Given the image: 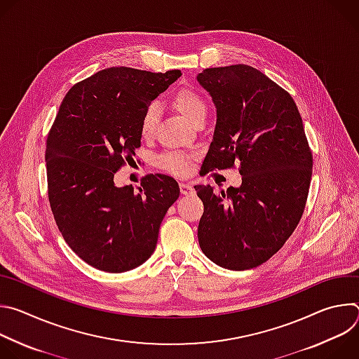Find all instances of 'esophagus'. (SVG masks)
<instances>
[{
    "label": "esophagus",
    "instance_id": "esophagus-1",
    "mask_svg": "<svg viewBox=\"0 0 359 359\" xmlns=\"http://www.w3.org/2000/svg\"><path fill=\"white\" fill-rule=\"evenodd\" d=\"M179 186H180V193H182V194H184V196H191V194H194V189H193L191 184L182 182Z\"/></svg>",
    "mask_w": 359,
    "mask_h": 359
}]
</instances>
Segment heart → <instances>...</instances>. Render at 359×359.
Returning <instances> with one entry per match:
<instances>
[{
    "label": "heart",
    "instance_id": "b5f03b06",
    "mask_svg": "<svg viewBox=\"0 0 359 359\" xmlns=\"http://www.w3.org/2000/svg\"><path fill=\"white\" fill-rule=\"evenodd\" d=\"M170 105L175 111L183 115L191 125L198 121H204L208 114V105L204 99L191 88H180L177 89L172 97ZM159 112L155 105H149L140 118L139 132L144 139H150L156 132ZM159 165L175 175H187L190 170V156L182 151H170L159 159Z\"/></svg>",
    "mask_w": 359,
    "mask_h": 359
}]
</instances>
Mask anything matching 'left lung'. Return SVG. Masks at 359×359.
Masks as SVG:
<instances>
[{"label":"left lung","mask_w":359,"mask_h":359,"mask_svg":"<svg viewBox=\"0 0 359 359\" xmlns=\"http://www.w3.org/2000/svg\"><path fill=\"white\" fill-rule=\"evenodd\" d=\"M216 105L213 142L204 175L233 168L241 186L215 191L194 186L204 212L197 237L220 267L243 271L262 266L298 226L309 197L313 153L291 95L248 65L208 68L197 75Z\"/></svg>","instance_id":"obj_1"}]
</instances>
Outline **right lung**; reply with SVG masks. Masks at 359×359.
<instances>
[{
  "mask_svg": "<svg viewBox=\"0 0 359 359\" xmlns=\"http://www.w3.org/2000/svg\"><path fill=\"white\" fill-rule=\"evenodd\" d=\"M182 72L102 69L65 95L46 139L48 198L64 240L89 266L123 273L156 248L161 223L177 200V182L149 175L135 191L115 173L140 147L139 122L150 102Z\"/></svg>",
  "mask_w": 359,
  "mask_h": 359,
  "instance_id": "obj_1",
  "label": "right lung"
}]
</instances>
